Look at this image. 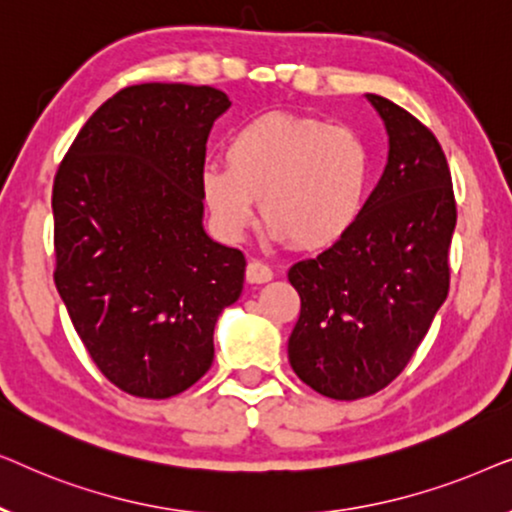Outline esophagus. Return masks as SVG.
<instances>
[{
  "mask_svg": "<svg viewBox=\"0 0 512 512\" xmlns=\"http://www.w3.org/2000/svg\"><path fill=\"white\" fill-rule=\"evenodd\" d=\"M272 279V270L270 265H265L263 261H256V258H251L249 265H247V282L249 284H265Z\"/></svg>",
  "mask_w": 512,
  "mask_h": 512,
  "instance_id": "esophagus-1",
  "label": "esophagus"
}]
</instances>
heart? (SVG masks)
<instances>
[{"instance_id": "1", "label": "heart", "mask_w": 512, "mask_h": 512, "mask_svg": "<svg viewBox=\"0 0 512 512\" xmlns=\"http://www.w3.org/2000/svg\"><path fill=\"white\" fill-rule=\"evenodd\" d=\"M226 170L205 167L202 200L226 237L254 221V200L277 242L296 249L333 247L359 219L368 191L366 144L345 125L265 114L228 139Z\"/></svg>"}]
</instances>
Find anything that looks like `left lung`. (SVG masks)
I'll use <instances>...</instances> for the list:
<instances>
[{"label": "left lung", "instance_id": "obj_1", "mask_svg": "<svg viewBox=\"0 0 512 512\" xmlns=\"http://www.w3.org/2000/svg\"><path fill=\"white\" fill-rule=\"evenodd\" d=\"M389 135L382 179L347 235L298 261L293 373L335 401L377 394L408 366L450 291L457 202L443 146L415 116L368 93Z\"/></svg>", "mask_w": 512, "mask_h": 512}]
</instances>
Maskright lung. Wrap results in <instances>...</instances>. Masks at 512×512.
Instances as JSON below:
<instances>
[{
  "mask_svg": "<svg viewBox=\"0 0 512 512\" xmlns=\"http://www.w3.org/2000/svg\"><path fill=\"white\" fill-rule=\"evenodd\" d=\"M226 93L139 83L109 97L53 181L55 289L90 359L139 398L193 387L214 326L244 284V254L202 228L200 174Z\"/></svg>",
  "mask_w": 512,
  "mask_h": 512,
  "instance_id": "1",
  "label": "right lung"
}]
</instances>
